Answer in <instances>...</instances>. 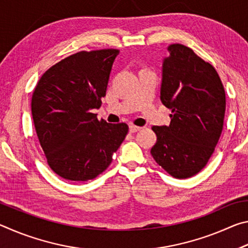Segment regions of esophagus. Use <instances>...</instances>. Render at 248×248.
<instances>
[{
    "label": "esophagus",
    "instance_id": "esophagus-1",
    "mask_svg": "<svg viewBox=\"0 0 248 248\" xmlns=\"http://www.w3.org/2000/svg\"><path fill=\"white\" fill-rule=\"evenodd\" d=\"M139 130H141V128H140V127H137V125L131 124V125H130V127H129V131L131 132V133H134V132L139 131Z\"/></svg>",
    "mask_w": 248,
    "mask_h": 248
}]
</instances>
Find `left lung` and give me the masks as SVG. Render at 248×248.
<instances>
[{
	"mask_svg": "<svg viewBox=\"0 0 248 248\" xmlns=\"http://www.w3.org/2000/svg\"><path fill=\"white\" fill-rule=\"evenodd\" d=\"M162 66L161 100L171 110L170 125H153L155 162L175 178H188L207 165L220 139L225 92L216 69L190 48L170 45Z\"/></svg>",
	"mask_w": 248,
	"mask_h": 248,
	"instance_id": "8db88e82",
	"label": "left lung"
}]
</instances>
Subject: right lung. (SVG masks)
I'll return each instance as SVG.
<instances>
[{"label": "right lung", "mask_w": 248, "mask_h": 248, "mask_svg": "<svg viewBox=\"0 0 248 248\" xmlns=\"http://www.w3.org/2000/svg\"><path fill=\"white\" fill-rule=\"evenodd\" d=\"M119 50L81 51L46 71L33 91V124L48 165L60 177L86 182L110 165L128 125L98 120Z\"/></svg>", "instance_id": "add662e5"}]
</instances>
